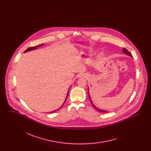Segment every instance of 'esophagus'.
<instances>
[{
	"mask_svg": "<svg viewBox=\"0 0 151 151\" xmlns=\"http://www.w3.org/2000/svg\"><path fill=\"white\" fill-rule=\"evenodd\" d=\"M79 78H87V74L85 73H81L79 74Z\"/></svg>",
	"mask_w": 151,
	"mask_h": 151,
	"instance_id": "obj_1",
	"label": "esophagus"
}]
</instances>
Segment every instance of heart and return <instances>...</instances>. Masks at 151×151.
Instances as JSON below:
<instances>
[{
  "label": "heart",
  "mask_w": 151,
  "mask_h": 151,
  "mask_svg": "<svg viewBox=\"0 0 151 151\" xmlns=\"http://www.w3.org/2000/svg\"><path fill=\"white\" fill-rule=\"evenodd\" d=\"M101 54H102V53H101Z\"/></svg>",
  "instance_id": "obj_1"
}]
</instances>
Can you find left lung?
<instances>
[{"label": "left lung", "mask_w": 151, "mask_h": 151, "mask_svg": "<svg viewBox=\"0 0 151 151\" xmlns=\"http://www.w3.org/2000/svg\"><path fill=\"white\" fill-rule=\"evenodd\" d=\"M123 53L126 54V55H129L130 57H132V55L131 54V53H130L129 51L127 50V49H126L125 48H123ZM88 97H89V101H90V102H91V105H92V106L93 107L94 109H95L97 111H99V112H100V113H108V111H105V110H104L100 109L97 108L96 105H94V104L93 103V101L92 100V99H91V96H90V94H89V88H88Z\"/></svg>", "instance_id": "1"}]
</instances>
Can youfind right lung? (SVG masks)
<instances>
[{"mask_svg":"<svg viewBox=\"0 0 151 151\" xmlns=\"http://www.w3.org/2000/svg\"><path fill=\"white\" fill-rule=\"evenodd\" d=\"M44 44H41V45H37V46H33V47H29L28 49H27L26 50L24 51V52H28V51H29L31 50H35V49H37V47H40V46H42ZM68 92H69V91L67 92V96H66V98H65V102H64V103L63 104V105L60 107V108H59V109H58L57 110H54V111H51V112H49V113H54V112H55V111H57L58 110H59V109H60V108L62 107V106L63 105V104H65V101L66 100V99H67V97H68Z\"/></svg>","mask_w":151,"mask_h":151,"instance_id":"right-lung-1","label":"right lung"}]
</instances>
